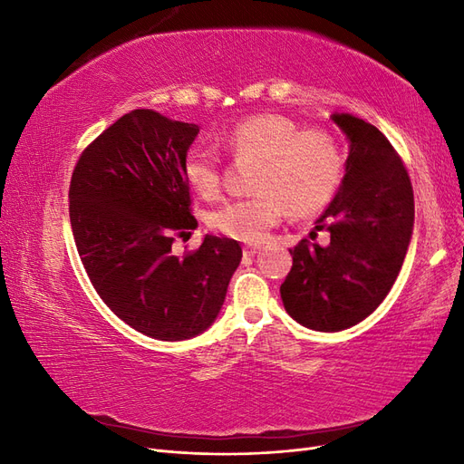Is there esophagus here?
I'll return each mask as SVG.
<instances>
[{"instance_id": "34e87169", "label": "esophagus", "mask_w": 464, "mask_h": 464, "mask_svg": "<svg viewBox=\"0 0 464 464\" xmlns=\"http://www.w3.org/2000/svg\"><path fill=\"white\" fill-rule=\"evenodd\" d=\"M257 251H259V246H246V247H244V256H246V257H254V256L257 254Z\"/></svg>"}]
</instances>
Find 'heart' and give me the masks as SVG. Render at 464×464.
<instances>
[{
  "instance_id": "heart-1",
  "label": "heart",
  "mask_w": 464,
  "mask_h": 464,
  "mask_svg": "<svg viewBox=\"0 0 464 464\" xmlns=\"http://www.w3.org/2000/svg\"><path fill=\"white\" fill-rule=\"evenodd\" d=\"M237 159L257 166L246 199H230L208 210V227L240 242H259L285 215L310 217L327 207L344 174V154L325 130H300L278 114H256L237 121L218 137ZM186 184L205 199L220 189V168L213 152L195 147L181 164Z\"/></svg>"
}]
</instances>
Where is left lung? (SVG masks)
I'll use <instances>...</instances> for the list:
<instances>
[{
    "instance_id": "obj_1",
    "label": "left lung",
    "mask_w": 464,
    "mask_h": 464,
    "mask_svg": "<svg viewBox=\"0 0 464 464\" xmlns=\"http://www.w3.org/2000/svg\"><path fill=\"white\" fill-rule=\"evenodd\" d=\"M331 120L348 139L341 188L315 220L331 242L302 240L290 249L292 269L280 286L288 315L323 333L354 327L377 310L414 230L411 178L387 137L353 114L336 111Z\"/></svg>"
}]
</instances>
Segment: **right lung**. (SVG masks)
<instances>
[{
	"label": "right lung",
	"instance_id": "right-lung-1",
	"mask_svg": "<svg viewBox=\"0 0 464 464\" xmlns=\"http://www.w3.org/2000/svg\"><path fill=\"white\" fill-rule=\"evenodd\" d=\"M199 125L133 110L81 154L69 220L82 266L102 302L150 339H193L213 325L242 247L205 236L186 257L174 236L198 228L181 164Z\"/></svg>",
	"mask_w": 464,
	"mask_h": 464
}]
</instances>
